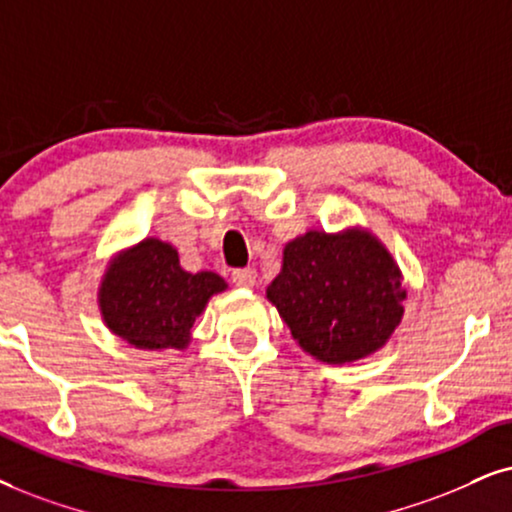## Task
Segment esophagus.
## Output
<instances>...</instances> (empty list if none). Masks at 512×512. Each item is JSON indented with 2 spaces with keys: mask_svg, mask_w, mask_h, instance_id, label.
I'll return each instance as SVG.
<instances>
[{
  "mask_svg": "<svg viewBox=\"0 0 512 512\" xmlns=\"http://www.w3.org/2000/svg\"><path fill=\"white\" fill-rule=\"evenodd\" d=\"M231 281H234V286H238V288H252L257 281V271L252 267L236 269L234 274H231Z\"/></svg>",
  "mask_w": 512,
  "mask_h": 512,
  "instance_id": "obj_1",
  "label": "esophagus"
}]
</instances>
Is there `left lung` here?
Instances as JSON below:
<instances>
[{
  "label": "left lung",
  "mask_w": 512,
  "mask_h": 512,
  "mask_svg": "<svg viewBox=\"0 0 512 512\" xmlns=\"http://www.w3.org/2000/svg\"><path fill=\"white\" fill-rule=\"evenodd\" d=\"M406 295L392 252L359 224L295 236L267 286V300L302 352L331 366L383 349L404 319Z\"/></svg>",
  "instance_id": "left-lung-1"
}]
</instances>
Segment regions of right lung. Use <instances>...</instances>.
Wrapping results in <instances>:
<instances>
[{
  "label": "right lung",
  "instance_id": "add662e5",
  "mask_svg": "<svg viewBox=\"0 0 512 512\" xmlns=\"http://www.w3.org/2000/svg\"><path fill=\"white\" fill-rule=\"evenodd\" d=\"M229 288L215 271L191 274L172 243L155 236L115 252L96 290L106 328L137 349H186L212 297Z\"/></svg>",
  "mask_w": 512,
  "mask_h": 512
}]
</instances>
